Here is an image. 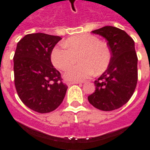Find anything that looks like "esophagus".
<instances>
[{
    "mask_svg": "<svg viewBox=\"0 0 150 150\" xmlns=\"http://www.w3.org/2000/svg\"><path fill=\"white\" fill-rule=\"evenodd\" d=\"M82 82H69V83H67V86H71V85L72 84H80L82 85Z\"/></svg>",
    "mask_w": 150,
    "mask_h": 150,
    "instance_id": "34e87169",
    "label": "esophagus"
}]
</instances>
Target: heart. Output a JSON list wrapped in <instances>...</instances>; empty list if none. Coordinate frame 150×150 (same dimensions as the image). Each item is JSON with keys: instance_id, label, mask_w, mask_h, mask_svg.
<instances>
[{"instance_id": "b5f03b06", "label": "heart", "mask_w": 150, "mask_h": 150, "mask_svg": "<svg viewBox=\"0 0 150 150\" xmlns=\"http://www.w3.org/2000/svg\"><path fill=\"white\" fill-rule=\"evenodd\" d=\"M65 47H55L51 53V60L56 68L66 71L78 61V65L65 73L68 81H83L93 71L101 74L109 65L110 50L105 43L90 34L72 37L64 42Z\"/></svg>"}]
</instances>
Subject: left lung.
<instances>
[{
  "label": "left lung",
  "instance_id": "8db88e82",
  "mask_svg": "<svg viewBox=\"0 0 150 150\" xmlns=\"http://www.w3.org/2000/svg\"><path fill=\"white\" fill-rule=\"evenodd\" d=\"M108 41L111 57L108 69L95 81L96 90L89 103L102 111L122 107L132 97L137 83V56L134 41L125 31L104 26L92 31Z\"/></svg>",
  "mask_w": 150,
  "mask_h": 150
}]
</instances>
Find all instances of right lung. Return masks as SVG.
Segmentation results:
<instances>
[{
    "label": "right lung",
    "instance_id": "obj_1",
    "mask_svg": "<svg viewBox=\"0 0 150 150\" xmlns=\"http://www.w3.org/2000/svg\"><path fill=\"white\" fill-rule=\"evenodd\" d=\"M61 39L42 33L30 34L17 45L13 56L15 88L22 103L37 112L55 110L68 88L50 59L54 47Z\"/></svg>",
    "mask_w": 150,
    "mask_h": 150
}]
</instances>
